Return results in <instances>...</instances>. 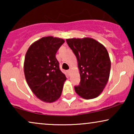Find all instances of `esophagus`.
I'll use <instances>...</instances> for the list:
<instances>
[{
    "instance_id": "1",
    "label": "esophagus",
    "mask_w": 134,
    "mask_h": 134,
    "mask_svg": "<svg viewBox=\"0 0 134 134\" xmlns=\"http://www.w3.org/2000/svg\"><path fill=\"white\" fill-rule=\"evenodd\" d=\"M66 72H67V74H68V76H69V74H70V70H69H69H67Z\"/></svg>"
}]
</instances>
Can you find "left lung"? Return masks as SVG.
<instances>
[{"label": "left lung", "instance_id": "obj_1", "mask_svg": "<svg viewBox=\"0 0 134 134\" xmlns=\"http://www.w3.org/2000/svg\"><path fill=\"white\" fill-rule=\"evenodd\" d=\"M67 44L76 56L80 82L74 90L85 99L98 97L109 80L111 62L107 49L91 38H71Z\"/></svg>", "mask_w": 134, "mask_h": 134}]
</instances>
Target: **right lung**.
<instances>
[{
  "label": "right lung",
  "mask_w": 134,
  "mask_h": 134,
  "mask_svg": "<svg viewBox=\"0 0 134 134\" xmlns=\"http://www.w3.org/2000/svg\"><path fill=\"white\" fill-rule=\"evenodd\" d=\"M65 43L62 38L43 37L29 47L24 71L27 84L40 100L52 102L61 96L65 75L60 69L55 54Z\"/></svg>",
  "instance_id": "add662e5"
}]
</instances>
